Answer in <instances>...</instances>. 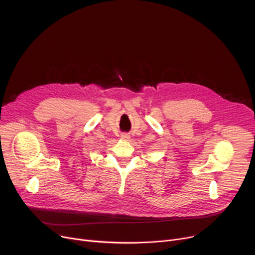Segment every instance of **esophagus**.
<instances>
[{
	"label": "esophagus",
	"mask_w": 255,
	"mask_h": 255,
	"mask_svg": "<svg viewBox=\"0 0 255 255\" xmlns=\"http://www.w3.org/2000/svg\"><path fill=\"white\" fill-rule=\"evenodd\" d=\"M121 137H122L123 139H128V138H130V135L128 134V133H123V134L121 135Z\"/></svg>",
	"instance_id": "1"
}]
</instances>
